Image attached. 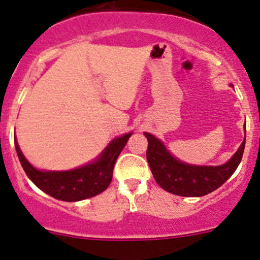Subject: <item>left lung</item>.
<instances>
[{
	"label": "left lung",
	"instance_id": "8db88e82",
	"mask_svg": "<svg viewBox=\"0 0 260 260\" xmlns=\"http://www.w3.org/2000/svg\"><path fill=\"white\" fill-rule=\"evenodd\" d=\"M148 139L147 160L155 182L160 188L182 197H202L213 192L236 172L242 160L245 141L236 154L217 167L190 166L172 157L163 143L154 136L144 133Z\"/></svg>",
	"mask_w": 260,
	"mask_h": 260
}]
</instances>
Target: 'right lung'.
Here are the masks:
<instances>
[{
    "mask_svg": "<svg viewBox=\"0 0 260 260\" xmlns=\"http://www.w3.org/2000/svg\"><path fill=\"white\" fill-rule=\"evenodd\" d=\"M131 135L132 133H127L113 139L95 162L66 172L38 171L22 154L16 139L15 147L22 168L41 190L59 201L77 202L91 198L107 189L112 182L114 163Z\"/></svg>",
    "mask_w": 260,
    "mask_h": 260,
    "instance_id": "obj_1",
    "label": "right lung"
}]
</instances>
